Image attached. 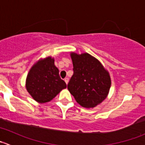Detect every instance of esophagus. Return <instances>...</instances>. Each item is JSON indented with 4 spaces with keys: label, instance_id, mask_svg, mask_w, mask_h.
<instances>
[{
    "label": "esophagus",
    "instance_id": "obj_1",
    "mask_svg": "<svg viewBox=\"0 0 145 145\" xmlns=\"http://www.w3.org/2000/svg\"><path fill=\"white\" fill-rule=\"evenodd\" d=\"M64 81H65V83H67V85L68 84V83H69V78H64Z\"/></svg>",
    "mask_w": 145,
    "mask_h": 145
}]
</instances>
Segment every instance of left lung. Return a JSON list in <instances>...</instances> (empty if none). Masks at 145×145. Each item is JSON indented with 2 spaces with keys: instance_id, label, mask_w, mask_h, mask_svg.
Here are the masks:
<instances>
[{
  "instance_id": "left-lung-1",
  "label": "left lung",
  "mask_w": 145,
  "mask_h": 145,
  "mask_svg": "<svg viewBox=\"0 0 145 145\" xmlns=\"http://www.w3.org/2000/svg\"><path fill=\"white\" fill-rule=\"evenodd\" d=\"M74 74L67 88L76 101L86 109L94 108L107 97L111 77L102 63L87 52L70 53Z\"/></svg>"
}]
</instances>
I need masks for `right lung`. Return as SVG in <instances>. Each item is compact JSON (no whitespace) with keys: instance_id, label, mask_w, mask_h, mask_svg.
Returning a JSON list of instances; mask_svg holds the SVG:
<instances>
[{"instance_id":"right-lung-1","label":"right lung","mask_w":145,"mask_h":145,"mask_svg":"<svg viewBox=\"0 0 145 145\" xmlns=\"http://www.w3.org/2000/svg\"><path fill=\"white\" fill-rule=\"evenodd\" d=\"M67 88L61 79L55 59L48 56L38 60L29 70L26 78V88L35 101L46 103L55 98Z\"/></svg>"}]
</instances>
